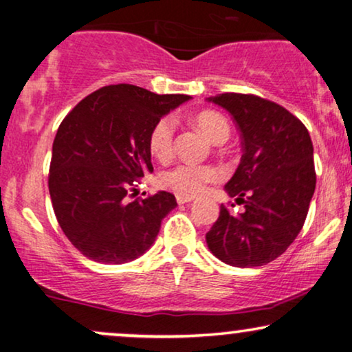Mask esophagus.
<instances>
[{
	"label": "esophagus",
	"instance_id": "1",
	"mask_svg": "<svg viewBox=\"0 0 352 352\" xmlns=\"http://www.w3.org/2000/svg\"><path fill=\"white\" fill-rule=\"evenodd\" d=\"M176 200H177V204L179 205H184V204H189V201H192L194 199H192V197H182V195H176Z\"/></svg>",
	"mask_w": 352,
	"mask_h": 352
}]
</instances>
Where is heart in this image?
<instances>
[{
    "label": "heart",
    "mask_w": 352,
    "mask_h": 352,
    "mask_svg": "<svg viewBox=\"0 0 352 352\" xmlns=\"http://www.w3.org/2000/svg\"><path fill=\"white\" fill-rule=\"evenodd\" d=\"M195 126L214 144H223L230 136V124L218 112H200L194 117ZM176 122L171 115L157 120L148 134V148L158 160H166L175 147ZM224 173L216 165H194V163H176L160 173L158 182L176 195L195 197L205 190L210 182L223 179Z\"/></svg>",
    "instance_id": "1"
}]
</instances>
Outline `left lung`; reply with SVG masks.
<instances>
[{"label":"left lung","mask_w":352,"mask_h":352,"mask_svg":"<svg viewBox=\"0 0 352 352\" xmlns=\"http://www.w3.org/2000/svg\"><path fill=\"white\" fill-rule=\"evenodd\" d=\"M210 100L232 115L242 138L243 155L224 189L245 211L221 205L206 243L230 266H264L290 247L306 221L316 189L311 136L301 120L259 96L224 93Z\"/></svg>","instance_id":"obj_1"}]
</instances>
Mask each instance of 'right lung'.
Wrapping results in <instances>:
<instances>
[{"instance_id": "1", "label": "right lung", "mask_w": 352, "mask_h": 352, "mask_svg": "<svg viewBox=\"0 0 352 352\" xmlns=\"http://www.w3.org/2000/svg\"><path fill=\"white\" fill-rule=\"evenodd\" d=\"M189 99L110 85L86 96L62 120L47 186L57 223L86 258L123 264L155 242L162 219L176 208L175 195L162 190L131 201L126 197L153 171L152 126Z\"/></svg>"}]
</instances>
